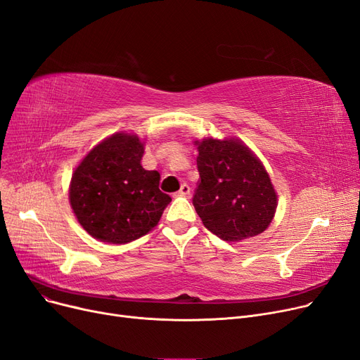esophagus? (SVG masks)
Masks as SVG:
<instances>
[{
  "label": "esophagus",
  "mask_w": 360,
  "mask_h": 360,
  "mask_svg": "<svg viewBox=\"0 0 360 360\" xmlns=\"http://www.w3.org/2000/svg\"><path fill=\"white\" fill-rule=\"evenodd\" d=\"M190 194H191V188H190V185L182 184V185H181V190L178 191V195H181V197H188Z\"/></svg>",
  "instance_id": "1"
}]
</instances>
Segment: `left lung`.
<instances>
[{
  "label": "left lung",
  "mask_w": 360,
  "mask_h": 360,
  "mask_svg": "<svg viewBox=\"0 0 360 360\" xmlns=\"http://www.w3.org/2000/svg\"><path fill=\"white\" fill-rule=\"evenodd\" d=\"M198 185L193 205L202 225L219 238L237 243L266 231L278 194L266 167L237 136L195 139Z\"/></svg>",
  "instance_id": "8db88e82"
}]
</instances>
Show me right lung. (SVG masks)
Here are the masks:
<instances>
[{
    "mask_svg": "<svg viewBox=\"0 0 360 360\" xmlns=\"http://www.w3.org/2000/svg\"><path fill=\"white\" fill-rule=\"evenodd\" d=\"M144 148L146 141L136 134L115 132L75 167L69 202L92 238L127 244L159 224L172 198L159 190V172L143 167Z\"/></svg>",
    "mask_w": 360,
    "mask_h": 360,
    "instance_id": "obj_1",
    "label": "right lung"
}]
</instances>
